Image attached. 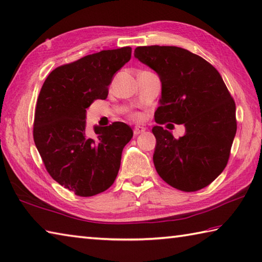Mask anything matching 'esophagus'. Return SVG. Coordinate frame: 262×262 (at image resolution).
Returning <instances> with one entry per match:
<instances>
[{
	"label": "esophagus",
	"instance_id": "34e87169",
	"mask_svg": "<svg viewBox=\"0 0 262 262\" xmlns=\"http://www.w3.org/2000/svg\"><path fill=\"white\" fill-rule=\"evenodd\" d=\"M133 132H134V135L137 136V135H140V134H142V133L145 132V127H143V126H136Z\"/></svg>",
	"mask_w": 262,
	"mask_h": 262
}]
</instances>
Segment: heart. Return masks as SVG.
I'll return each instance as SVG.
<instances>
[{
    "mask_svg": "<svg viewBox=\"0 0 262 262\" xmlns=\"http://www.w3.org/2000/svg\"><path fill=\"white\" fill-rule=\"evenodd\" d=\"M130 118L132 119H139L140 115H139V113H130Z\"/></svg>",
    "mask_w": 262,
    "mask_h": 262,
    "instance_id": "b5f03b06",
    "label": "heart"
}]
</instances>
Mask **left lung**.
Wrapping results in <instances>:
<instances>
[{
    "label": "left lung",
    "mask_w": 262,
    "mask_h": 262,
    "mask_svg": "<svg viewBox=\"0 0 262 262\" xmlns=\"http://www.w3.org/2000/svg\"><path fill=\"white\" fill-rule=\"evenodd\" d=\"M134 56L161 80L156 122L185 127L179 139L161 126L152 128L157 173L181 191L207 187L227 166L237 130L235 101L222 77L207 60L179 47H137Z\"/></svg>",
    "instance_id": "left-lung-1"
}]
</instances>
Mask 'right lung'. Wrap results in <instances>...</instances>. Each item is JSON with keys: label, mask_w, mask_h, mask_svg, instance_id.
Here are the masks:
<instances>
[{"label": "right lung", "mask_w": 262, "mask_h": 262, "mask_svg": "<svg viewBox=\"0 0 262 262\" xmlns=\"http://www.w3.org/2000/svg\"><path fill=\"white\" fill-rule=\"evenodd\" d=\"M132 48L102 50L60 65L47 77L37 97L33 137L47 172L80 197L105 191L115 182L121 154L133 130L117 121L85 133V108L105 99L117 71L130 59Z\"/></svg>", "instance_id": "obj_1"}]
</instances>
